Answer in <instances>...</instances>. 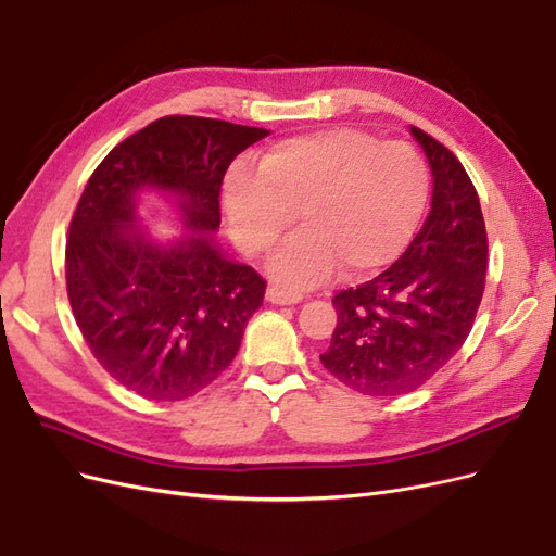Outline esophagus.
<instances>
[{"label": "esophagus", "mask_w": 556, "mask_h": 556, "mask_svg": "<svg viewBox=\"0 0 556 556\" xmlns=\"http://www.w3.org/2000/svg\"><path fill=\"white\" fill-rule=\"evenodd\" d=\"M266 299L271 301V304H278V306H290V304H299V301L304 299V294L292 292V290H282V288H276V285H271V288L266 290Z\"/></svg>", "instance_id": "obj_1"}]
</instances>
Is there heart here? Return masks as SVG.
<instances>
[{
	"label": "heart",
	"instance_id": "heart-1",
	"mask_svg": "<svg viewBox=\"0 0 556 556\" xmlns=\"http://www.w3.org/2000/svg\"><path fill=\"white\" fill-rule=\"evenodd\" d=\"M429 192L427 164L408 143L333 127L268 148L260 169L237 162L223 199L233 241L264 255L301 211L306 229L271 264L290 288L325 280L343 262L350 274L390 264L408 245Z\"/></svg>",
	"mask_w": 556,
	"mask_h": 556
}]
</instances>
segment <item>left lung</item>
Segmentation results:
<instances>
[{
    "mask_svg": "<svg viewBox=\"0 0 556 556\" xmlns=\"http://www.w3.org/2000/svg\"><path fill=\"white\" fill-rule=\"evenodd\" d=\"M433 176L431 211L406 252L374 280L336 294L339 323L319 355L366 396L417 390L457 355L473 329L486 274V229L462 162L419 127Z\"/></svg>",
    "mask_w": 556,
    "mask_h": 556,
    "instance_id": "left-lung-1",
    "label": "left lung"
}]
</instances>
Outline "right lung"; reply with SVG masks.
<instances>
[{
	"label": "right lung",
	"instance_id": "add662e5",
	"mask_svg": "<svg viewBox=\"0 0 556 556\" xmlns=\"http://www.w3.org/2000/svg\"><path fill=\"white\" fill-rule=\"evenodd\" d=\"M266 134L166 115L117 143L83 190L64 252L66 294L94 359L129 392L188 399L237 357L266 282L211 233L229 164ZM141 187L177 194L188 240L162 247L136 229Z\"/></svg>",
	"mask_w": 556,
	"mask_h": 556
}]
</instances>
